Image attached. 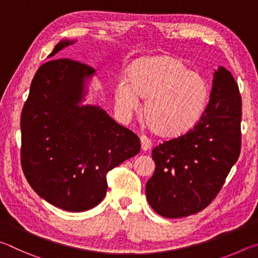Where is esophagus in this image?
<instances>
[{
    "label": "esophagus",
    "instance_id": "34e87169",
    "mask_svg": "<svg viewBox=\"0 0 258 258\" xmlns=\"http://www.w3.org/2000/svg\"><path fill=\"white\" fill-rule=\"evenodd\" d=\"M140 141H141V149L143 151H148L151 148V141L146 137V135H141V137H140Z\"/></svg>",
    "mask_w": 258,
    "mask_h": 258
}]
</instances>
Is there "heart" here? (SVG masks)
Wrapping results in <instances>:
<instances>
[{"label": "heart", "mask_w": 258, "mask_h": 258, "mask_svg": "<svg viewBox=\"0 0 258 258\" xmlns=\"http://www.w3.org/2000/svg\"><path fill=\"white\" fill-rule=\"evenodd\" d=\"M209 84L202 74L191 71L173 55L140 59L131 66L127 78L115 87V101L124 116L132 115L146 99L143 116L152 132L174 138L191 130L209 100Z\"/></svg>", "instance_id": "1"}]
</instances>
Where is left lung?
Wrapping results in <instances>:
<instances>
[{
	"instance_id": "obj_1",
	"label": "left lung",
	"mask_w": 258,
	"mask_h": 258,
	"mask_svg": "<svg viewBox=\"0 0 258 258\" xmlns=\"http://www.w3.org/2000/svg\"><path fill=\"white\" fill-rule=\"evenodd\" d=\"M241 97L228 69L214 72L208 106L181 137L152 150L156 168L147 200L159 215L185 217L206 208L220 192L241 148Z\"/></svg>"
}]
</instances>
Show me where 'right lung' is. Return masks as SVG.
Masks as SVG:
<instances>
[{
  "label": "right lung",
  "instance_id": "1",
  "mask_svg": "<svg viewBox=\"0 0 258 258\" xmlns=\"http://www.w3.org/2000/svg\"><path fill=\"white\" fill-rule=\"evenodd\" d=\"M76 41L62 40L49 58ZM95 71L71 59L37 69L21 112V166L47 203L84 212L102 202L107 173L139 154L140 139L99 106L82 104Z\"/></svg>",
  "mask_w": 258,
  "mask_h": 258
}]
</instances>
